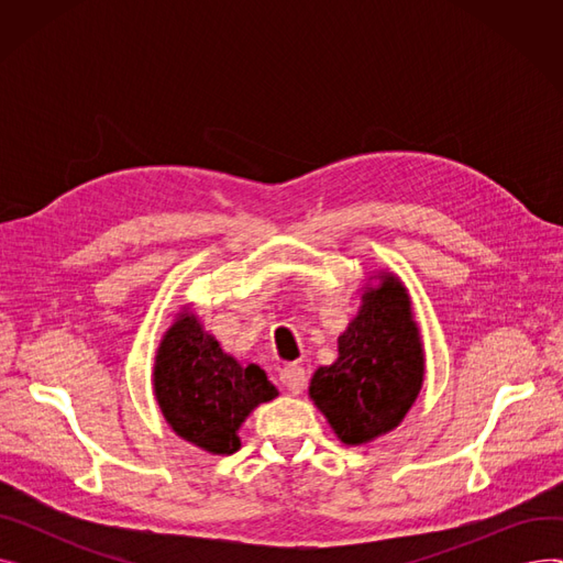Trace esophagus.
<instances>
[{"mask_svg":"<svg viewBox=\"0 0 563 563\" xmlns=\"http://www.w3.org/2000/svg\"><path fill=\"white\" fill-rule=\"evenodd\" d=\"M280 383H283V388L287 390V393H291V395H299L303 388H306V369L301 367V365H297V363H291V365H285L283 369H280Z\"/></svg>","mask_w":563,"mask_h":563,"instance_id":"esophagus-1","label":"esophagus"}]
</instances>
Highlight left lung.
I'll return each instance as SVG.
<instances>
[{
    "label": "left lung",
    "instance_id": "8db88e82",
    "mask_svg": "<svg viewBox=\"0 0 563 563\" xmlns=\"http://www.w3.org/2000/svg\"><path fill=\"white\" fill-rule=\"evenodd\" d=\"M338 338V361L319 367L308 395L344 445H363L401 424L424 383V349L410 297L395 274H378Z\"/></svg>",
    "mask_w": 563,
    "mask_h": 563
}]
</instances>
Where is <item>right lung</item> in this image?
<instances>
[{"instance_id":"right-lung-1","label":"right lung","mask_w":563,"mask_h":563,"mask_svg":"<svg viewBox=\"0 0 563 563\" xmlns=\"http://www.w3.org/2000/svg\"><path fill=\"white\" fill-rule=\"evenodd\" d=\"M153 388L168 427L210 454L240 450V427L253 408L278 397L257 365H240L183 308L157 349Z\"/></svg>"}]
</instances>
